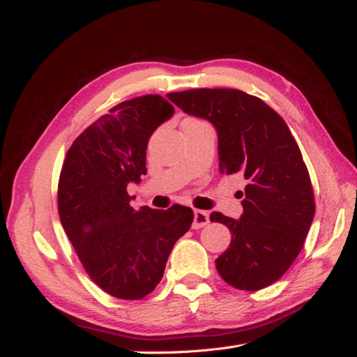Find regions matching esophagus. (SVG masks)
Listing matches in <instances>:
<instances>
[{
  "label": "esophagus",
  "mask_w": 357,
  "mask_h": 357,
  "mask_svg": "<svg viewBox=\"0 0 357 357\" xmlns=\"http://www.w3.org/2000/svg\"><path fill=\"white\" fill-rule=\"evenodd\" d=\"M210 222V216L207 211H202V210H195V218H193V229L198 230L202 229L204 225H207Z\"/></svg>",
  "instance_id": "obj_1"
}]
</instances>
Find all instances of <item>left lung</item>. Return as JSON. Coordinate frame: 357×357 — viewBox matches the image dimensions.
Listing matches in <instances>:
<instances>
[{"mask_svg": "<svg viewBox=\"0 0 357 357\" xmlns=\"http://www.w3.org/2000/svg\"><path fill=\"white\" fill-rule=\"evenodd\" d=\"M187 115L218 133L219 172L247 179L239 219H210L231 231L216 268L227 284L256 291L284 275L304 247L314 218L312 181L287 123L270 105L236 89H193L169 95Z\"/></svg>", "mask_w": 357, "mask_h": 357, "instance_id": "obj_1", "label": "left lung"}]
</instances>
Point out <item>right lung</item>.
<instances>
[{
    "instance_id": "add662e5",
    "label": "right lung",
    "mask_w": 357,
    "mask_h": 357,
    "mask_svg": "<svg viewBox=\"0 0 357 357\" xmlns=\"http://www.w3.org/2000/svg\"><path fill=\"white\" fill-rule=\"evenodd\" d=\"M173 113L159 95L121 102L75 139L63 164V229L87 275L118 299H142L155 290L173 245L193 222L190 207L133 208L127 193L147 173L150 136Z\"/></svg>"
}]
</instances>
